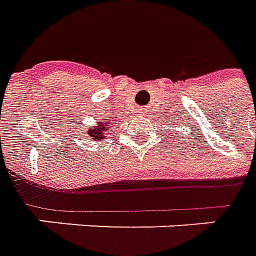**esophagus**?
I'll list each match as a JSON object with an SVG mask.
<instances>
[{
  "label": "esophagus",
  "mask_w": 256,
  "mask_h": 256,
  "mask_svg": "<svg viewBox=\"0 0 256 256\" xmlns=\"http://www.w3.org/2000/svg\"><path fill=\"white\" fill-rule=\"evenodd\" d=\"M142 113H144V112H142Z\"/></svg>",
  "instance_id": "obj_1"
}]
</instances>
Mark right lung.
<instances>
[{
  "mask_svg": "<svg viewBox=\"0 0 256 256\" xmlns=\"http://www.w3.org/2000/svg\"><path fill=\"white\" fill-rule=\"evenodd\" d=\"M108 121H112V120H108ZM110 130H112L110 122L103 121V122L96 124L95 128H90V130H88V134H90V136L92 140H103V139H104V135L110 134Z\"/></svg>",
  "mask_w": 256,
  "mask_h": 256,
  "instance_id": "right-lung-1",
  "label": "right lung"
}]
</instances>
